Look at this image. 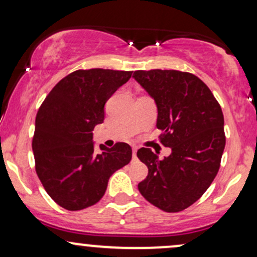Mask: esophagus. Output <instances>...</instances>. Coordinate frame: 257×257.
<instances>
[{"label":"esophagus","mask_w":257,"mask_h":257,"mask_svg":"<svg viewBox=\"0 0 257 257\" xmlns=\"http://www.w3.org/2000/svg\"><path fill=\"white\" fill-rule=\"evenodd\" d=\"M137 151H138V147L137 146H133V156H137Z\"/></svg>","instance_id":"esophagus-1"}]
</instances>
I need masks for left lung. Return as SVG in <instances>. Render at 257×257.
<instances>
[{
    "label": "left lung",
    "mask_w": 257,
    "mask_h": 257,
    "mask_svg": "<svg viewBox=\"0 0 257 257\" xmlns=\"http://www.w3.org/2000/svg\"><path fill=\"white\" fill-rule=\"evenodd\" d=\"M133 77L155 99L159 139L172 149L163 159L151 149L139 150L149 174L138 188L161 210L178 213L197 202L219 172L226 144L222 110L208 85L190 72L139 70Z\"/></svg>",
    "instance_id": "8db88e82"
}]
</instances>
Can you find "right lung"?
I'll list each match as a JSON object with an SVG mask.
<instances>
[{"mask_svg":"<svg viewBox=\"0 0 257 257\" xmlns=\"http://www.w3.org/2000/svg\"><path fill=\"white\" fill-rule=\"evenodd\" d=\"M132 71L77 70L59 81L38 108L32 151L38 179L49 197L66 210H82L105 194L110 176L131 162L132 147L100 145L93 129L104 122L105 104Z\"/></svg>","mask_w":257,"mask_h":257,"instance_id":"1","label":"right lung"}]
</instances>
